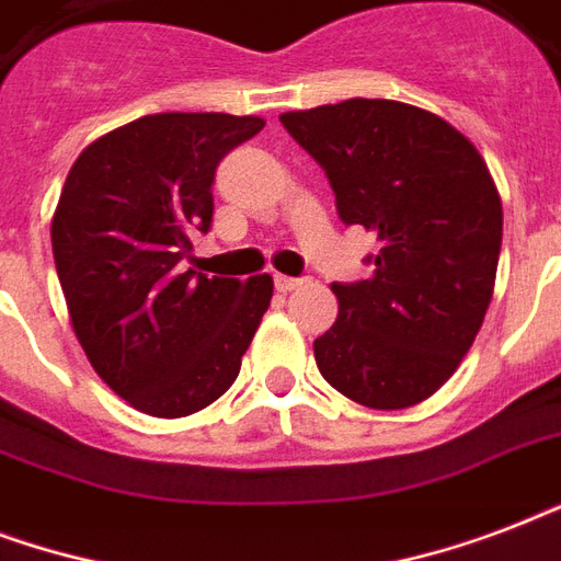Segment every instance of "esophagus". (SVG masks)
I'll use <instances>...</instances> for the list:
<instances>
[{
	"instance_id": "obj_1",
	"label": "esophagus",
	"mask_w": 561,
	"mask_h": 561,
	"mask_svg": "<svg viewBox=\"0 0 561 561\" xmlns=\"http://www.w3.org/2000/svg\"><path fill=\"white\" fill-rule=\"evenodd\" d=\"M273 282H276V288L285 290V294L302 285V279H297V276H282V273H276V276H273Z\"/></svg>"
}]
</instances>
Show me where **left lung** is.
<instances>
[{
    "label": "left lung",
    "mask_w": 561,
    "mask_h": 561,
    "mask_svg": "<svg viewBox=\"0 0 561 561\" xmlns=\"http://www.w3.org/2000/svg\"><path fill=\"white\" fill-rule=\"evenodd\" d=\"M279 122L332 183L346 227L375 232L373 276L334 282L341 311L314 358L364 408L434 396L471 350L495 288L504 209L478 148L427 110L350 99Z\"/></svg>",
    "instance_id": "1"
}]
</instances>
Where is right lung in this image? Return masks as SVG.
Returning <instances> with one entry per match:
<instances>
[{"label": "right lung", "mask_w": 561, "mask_h": 561, "mask_svg": "<svg viewBox=\"0 0 561 561\" xmlns=\"http://www.w3.org/2000/svg\"><path fill=\"white\" fill-rule=\"evenodd\" d=\"M264 122L157 113L75 160L51 218L72 329L110 390L148 416L209 408L232 387L271 306L273 279L183 271L211 227L215 169Z\"/></svg>", "instance_id": "add662e5"}]
</instances>
